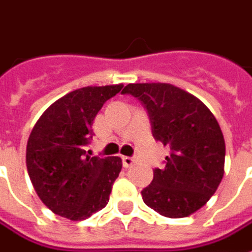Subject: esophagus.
Returning <instances> with one entry per match:
<instances>
[{
	"label": "esophagus",
	"instance_id": "34e87169",
	"mask_svg": "<svg viewBox=\"0 0 252 252\" xmlns=\"http://www.w3.org/2000/svg\"><path fill=\"white\" fill-rule=\"evenodd\" d=\"M135 162H136V159L133 157H123V166L124 168H129Z\"/></svg>",
	"mask_w": 252,
	"mask_h": 252
}]
</instances>
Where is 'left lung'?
I'll return each instance as SVG.
<instances>
[{
    "mask_svg": "<svg viewBox=\"0 0 252 252\" xmlns=\"http://www.w3.org/2000/svg\"><path fill=\"white\" fill-rule=\"evenodd\" d=\"M121 94L142 102L156 140L169 147L165 168L142 191L146 205L169 218L199 210L217 191L224 176L225 142L205 103L168 83L128 84Z\"/></svg>",
    "mask_w": 252,
    "mask_h": 252,
    "instance_id": "8db88e82",
    "label": "left lung"
}]
</instances>
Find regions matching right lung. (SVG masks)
Returning a JSON list of instances; mask_svg holds the SVG:
<instances>
[{
    "label": "right lung",
    "instance_id": "add662e5",
    "mask_svg": "<svg viewBox=\"0 0 252 252\" xmlns=\"http://www.w3.org/2000/svg\"><path fill=\"white\" fill-rule=\"evenodd\" d=\"M123 84L83 87L45 110L28 138L26 162L38 196L54 214L86 220L108 205L120 157H90L93 121Z\"/></svg>",
    "mask_w": 252,
    "mask_h": 252
}]
</instances>
